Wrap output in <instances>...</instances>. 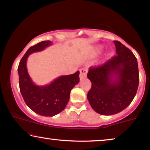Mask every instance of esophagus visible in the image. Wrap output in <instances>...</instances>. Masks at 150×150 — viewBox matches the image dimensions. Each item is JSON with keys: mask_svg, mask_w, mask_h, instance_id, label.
<instances>
[{"mask_svg": "<svg viewBox=\"0 0 150 150\" xmlns=\"http://www.w3.org/2000/svg\"><path fill=\"white\" fill-rule=\"evenodd\" d=\"M87 75V69H80V79L86 78Z\"/></svg>", "mask_w": 150, "mask_h": 150, "instance_id": "1", "label": "esophagus"}]
</instances>
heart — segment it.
Segmentation results:
<instances>
[{"label":"heart","mask_w":150,"mask_h":150,"mask_svg":"<svg viewBox=\"0 0 150 150\" xmlns=\"http://www.w3.org/2000/svg\"><path fill=\"white\" fill-rule=\"evenodd\" d=\"M103 50V46L102 45H97V46L91 48L90 50V54L91 55H96L101 52V50Z\"/></svg>","instance_id":"obj_1"}]
</instances>
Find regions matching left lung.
Masks as SVG:
<instances>
[{"label": "left lung", "instance_id": "1", "mask_svg": "<svg viewBox=\"0 0 150 150\" xmlns=\"http://www.w3.org/2000/svg\"><path fill=\"white\" fill-rule=\"evenodd\" d=\"M116 55L103 65L91 67L87 77L92 87L87 94L91 107L100 115L119 113L131 103L139 85L135 55L125 45L114 41Z\"/></svg>", "mask_w": 150, "mask_h": 150}]
</instances>
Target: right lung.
Returning <instances> with one entry per match:
<instances>
[{"label":"right lung","instance_id":"1","mask_svg":"<svg viewBox=\"0 0 150 150\" xmlns=\"http://www.w3.org/2000/svg\"><path fill=\"white\" fill-rule=\"evenodd\" d=\"M52 42L43 41L30 47L20 60L18 72L20 91L27 106L44 116H54L64 110L69 100L70 92L79 82V71L72 75H62L45 85L33 82L27 69V59L30 54L44 50Z\"/></svg>","mask_w":150,"mask_h":150}]
</instances>
